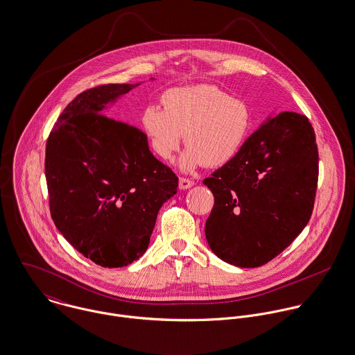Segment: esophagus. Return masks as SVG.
Listing matches in <instances>:
<instances>
[{
    "mask_svg": "<svg viewBox=\"0 0 355 355\" xmlns=\"http://www.w3.org/2000/svg\"><path fill=\"white\" fill-rule=\"evenodd\" d=\"M193 185H195V182H193L192 180H189V178H184V177H181V178H180V181H178V187H180V189H182V191L189 189V188H192Z\"/></svg>",
    "mask_w": 355,
    "mask_h": 355,
    "instance_id": "esophagus-1",
    "label": "esophagus"
}]
</instances>
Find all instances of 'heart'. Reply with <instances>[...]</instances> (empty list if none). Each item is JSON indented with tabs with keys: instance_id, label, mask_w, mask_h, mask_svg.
I'll list each match as a JSON object with an SVG mask.
<instances>
[{
	"instance_id": "1",
	"label": "heart",
	"mask_w": 355,
	"mask_h": 355,
	"mask_svg": "<svg viewBox=\"0 0 355 355\" xmlns=\"http://www.w3.org/2000/svg\"><path fill=\"white\" fill-rule=\"evenodd\" d=\"M163 107L150 105L141 123L160 158L170 159L180 146L182 132L187 148L178 159L184 171L200 164L220 166L245 143L252 116L245 102L230 98L215 85L175 87L162 96Z\"/></svg>"
}]
</instances>
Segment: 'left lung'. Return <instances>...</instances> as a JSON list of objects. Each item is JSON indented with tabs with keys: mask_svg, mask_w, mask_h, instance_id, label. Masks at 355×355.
I'll return each mask as SVG.
<instances>
[{
	"mask_svg": "<svg viewBox=\"0 0 355 355\" xmlns=\"http://www.w3.org/2000/svg\"><path fill=\"white\" fill-rule=\"evenodd\" d=\"M317 180L309 119L294 112L270 117L236 157L202 181L215 198L205 222L211 250L241 268L267 264L308 225Z\"/></svg>",
	"mask_w": 355,
	"mask_h": 355,
	"instance_id": "obj_1",
	"label": "left lung"
}]
</instances>
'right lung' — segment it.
<instances>
[{
    "label": "right lung",
    "mask_w": 355,
    "mask_h": 355,
    "mask_svg": "<svg viewBox=\"0 0 355 355\" xmlns=\"http://www.w3.org/2000/svg\"><path fill=\"white\" fill-rule=\"evenodd\" d=\"M136 84H106L79 94L46 144L44 173L55 227L101 267L119 268L148 248L159 209L178 178L159 162L140 129L103 116Z\"/></svg>",
    "instance_id": "right-lung-1"
}]
</instances>
